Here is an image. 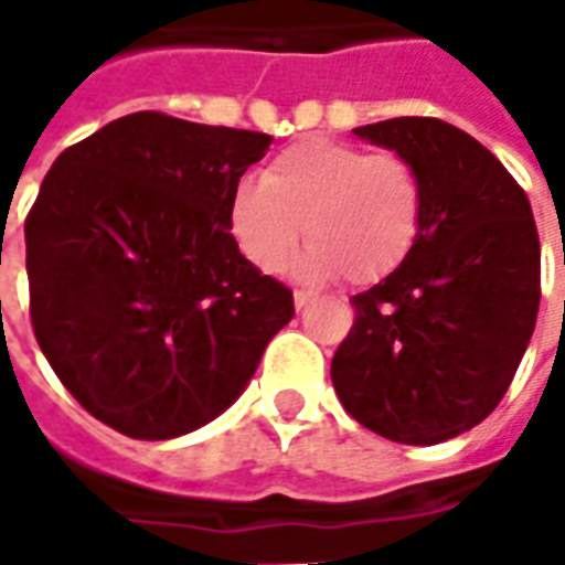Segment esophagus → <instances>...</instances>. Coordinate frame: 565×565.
I'll return each mask as SVG.
<instances>
[{"mask_svg":"<svg viewBox=\"0 0 565 565\" xmlns=\"http://www.w3.org/2000/svg\"><path fill=\"white\" fill-rule=\"evenodd\" d=\"M311 299H315V294H311V290H296V294H294V306L296 308H306L308 302H311Z\"/></svg>","mask_w":565,"mask_h":565,"instance_id":"34e87169","label":"esophagus"}]
</instances>
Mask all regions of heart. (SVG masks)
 I'll return each instance as SVG.
<instances>
[{
  "mask_svg": "<svg viewBox=\"0 0 565 565\" xmlns=\"http://www.w3.org/2000/svg\"><path fill=\"white\" fill-rule=\"evenodd\" d=\"M424 223V186L399 153L311 139L281 150L263 181H242L230 196L235 245L259 271H281L306 233L302 271L351 284L391 275L415 247Z\"/></svg>",
  "mask_w": 565,
  "mask_h": 565,
  "instance_id": "obj_1",
  "label": "heart"
}]
</instances>
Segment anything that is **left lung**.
I'll use <instances>...</instances> for the list:
<instances>
[{
    "mask_svg": "<svg viewBox=\"0 0 565 565\" xmlns=\"http://www.w3.org/2000/svg\"><path fill=\"white\" fill-rule=\"evenodd\" d=\"M354 136L412 162L424 223L408 257L351 296L332 387L372 433L438 445L481 424L521 366L542 296L533 209L509 169L445 120L393 117Z\"/></svg>",
    "mask_w": 565,
    "mask_h": 565,
    "instance_id": "1",
    "label": "left lung"
}]
</instances>
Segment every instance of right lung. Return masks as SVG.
Listing matches in <instances>:
<instances>
[{
  "mask_svg": "<svg viewBox=\"0 0 565 565\" xmlns=\"http://www.w3.org/2000/svg\"><path fill=\"white\" fill-rule=\"evenodd\" d=\"M269 145L136 111L44 174L26 217L32 330L66 391L117 433L162 441L211 424L294 318V294L230 233V196Z\"/></svg>",
  "mask_w": 565,
  "mask_h": 565,
  "instance_id": "add662e5",
  "label": "right lung"
}]
</instances>
